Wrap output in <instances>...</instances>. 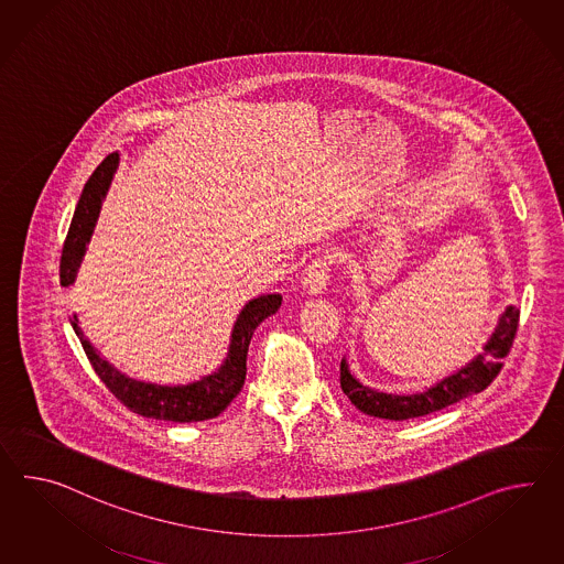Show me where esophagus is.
I'll return each instance as SVG.
<instances>
[{
    "mask_svg": "<svg viewBox=\"0 0 564 564\" xmlns=\"http://www.w3.org/2000/svg\"><path fill=\"white\" fill-rule=\"evenodd\" d=\"M332 261L328 254H316L303 273V288L310 293H322L330 283Z\"/></svg>",
    "mask_w": 564,
    "mask_h": 564,
    "instance_id": "obj_1",
    "label": "esophagus"
}]
</instances>
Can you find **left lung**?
<instances>
[{
    "mask_svg": "<svg viewBox=\"0 0 564 564\" xmlns=\"http://www.w3.org/2000/svg\"><path fill=\"white\" fill-rule=\"evenodd\" d=\"M520 326V307L509 305L506 314L499 319L491 340L485 346V352L468 362L465 369L444 379L442 383L427 389L417 395H387L372 391L367 384L358 383L348 372L346 362H340V387L348 399L357 405L360 412L369 413L384 420H412L426 413L438 412L446 405H453L460 399L481 393L494 383L495 377L503 367V358L508 357L516 334Z\"/></svg>",
    "mask_w": 564,
    "mask_h": 564,
    "instance_id": "8db88e82",
    "label": "left lung"
}]
</instances>
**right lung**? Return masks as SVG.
Masks as SVG:
<instances>
[{
  "label": "right lung",
  "instance_id": "1",
  "mask_svg": "<svg viewBox=\"0 0 564 564\" xmlns=\"http://www.w3.org/2000/svg\"><path fill=\"white\" fill-rule=\"evenodd\" d=\"M116 166H118V152H111L99 163L94 175L83 187L79 204L75 207L69 232L63 245V254H61L58 275H61L63 288H69L75 281L85 245L89 242V236L94 232L101 199L110 187ZM279 305H281V295H261L248 302L247 307L236 319L230 355L226 358L220 371L204 377L197 383L183 384V387H159V384L138 383L128 379L122 372L116 371L108 360L99 357L94 346L87 343L75 314L69 317V322L82 340L83 350L89 358L94 371L110 389L113 398L138 415L183 424V422H202V420L216 417L240 393L247 379L248 344L252 338V332L264 317L275 314Z\"/></svg>",
  "mask_w": 564,
  "mask_h": 564
}]
</instances>
